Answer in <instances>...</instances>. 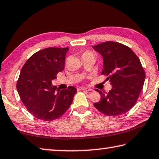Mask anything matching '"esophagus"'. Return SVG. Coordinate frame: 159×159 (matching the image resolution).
<instances>
[{
	"label": "esophagus",
	"mask_w": 159,
	"mask_h": 159,
	"mask_svg": "<svg viewBox=\"0 0 159 159\" xmlns=\"http://www.w3.org/2000/svg\"><path fill=\"white\" fill-rule=\"evenodd\" d=\"M79 89L82 90H86V91H90V90H92L91 89H89V88H84V87H80Z\"/></svg>",
	"instance_id": "34e87169"
}]
</instances>
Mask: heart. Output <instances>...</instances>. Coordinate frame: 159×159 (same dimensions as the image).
<instances>
[{
	"label": "heart",
	"instance_id": "b5f03b06",
	"mask_svg": "<svg viewBox=\"0 0 159 159\" xmlns=\"http://www.w3.org/2000/svg\"><path fill=\"white\" fill-rule=\"evenodd\" d=\"M85 54H91V53H90V52H85Z\"/></svg>",
	"mask_w": 159,
	"mask_h": 159
}]
</instances>
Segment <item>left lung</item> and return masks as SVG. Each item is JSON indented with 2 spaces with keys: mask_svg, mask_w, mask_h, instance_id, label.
<instances>
[{
  "mask_svg": "<svg viewBox=\"0 0 159 159\" xmlns=\"http://www.w3.org/2000/svg\"><path fill=\"white\" fill-rule=\"evenodd\" d=\"M93 48L102 56V74L112 85L108 93L96 90L101 98L93 105L107 116L124 114L134 107L143 89L145 73L140 60L130 48L118 42H103Z\"/></svg>",
  "mask_w": 159,
  "mask_h": 159,
  "instance_id": "obj_1",
  "label": "left lung"
}]
</instances>
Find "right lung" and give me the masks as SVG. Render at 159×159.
Here are the masks:
<instances>
[{"label":"right lung","mask_w":159,"mask_h":159,"mask_svg":"<svg viewBox=\"0 0 159 159\" xmlns=\"http://www.w3.org/2000/svg\"><path fill=\"white\" fill-rule=\"evenodd\" d=\"M69 48H46L34 54L22 67L17 90L27 110L37 119L52 121L69 109L77 90L74 86L59 90L52 85L64 69Z\"/></svg>","instance_id":"1"}]
</instances>
